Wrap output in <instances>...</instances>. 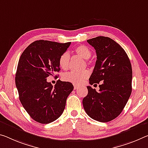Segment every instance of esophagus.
<instances>
[{
	"instance_id": "34e87169",
	"label": "esophagus",
	"mask_w": 148,
	"mask_h": 148,
	"mask_svg": "<svg viewBox=\"0 0 148 148\" xmlns=\"http://www.w3.org/2000/svg\"><path fill=\"white\" fill-rule=\"evenodd\" d=\"M78 88V86H76V85H74V90H77V89Z\"/></svg>"
}]
</instances>
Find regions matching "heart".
Returning a JSON list of instances; mask_svg holds the SVG:
<instances>
[{"label":"heart","mask_w":148,"mask_h":148,"mask_svg":"<svg viewBox=\"0 0 148 148\" xmlns=\"http://www.w3.org/2000/svg\"><path fill=\"white\" fill-rule=\"evenodd\" d=\"M74 53L84 60H88L91 57V51L87 46L79 45L74 49ZM70 54L64 52L60 56L58 63L60 68L64 70L67 69L69 66ZM89 76V72L87 70L81 71H70L63 75V79L74 84H79L84 83Z\"/></svg>","instance_id":"heart-1"}]
</instances>
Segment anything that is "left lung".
<instances>
[{"mask_svg": "<svg viewBox=\"0 0 148 148\" xmlns=\"http://www.w3.org/2000/svg\"><path fill=\"white\" fill-rule=\"evenodd\" d=\"M87 41L97 55L90 84L102 82L98 91L87 86L84 109L91 119L107 123L116 118L127 103L132 92V66L125 50L109 37L99 36Z\"/></svg>", "mask_w": 148, "mask_h": 148, "instance_id": "8db88e82", "label": "left lung"}]
</instances>
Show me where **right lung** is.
<instances>
[{
	"instance_id": "obj_1",
	"label": "right lung",
	"mask_w": 148,
	"mask_h": 148,
	"mask_svg": "<svg viewBox=\"0 0 148 148\" xmlns=\"http://www.w3.org/2000/svg\"><path fill=\"white\" fill-rule=\"evenodd\" d=\"M70 44L36 41L21 55L15 78L20 101L29 116L39 123H52L60 117L74 89L69 82L58 79L53 86L47 81L49 76L60 71L58 59Z\"/></svg>"
}]
</instances>
